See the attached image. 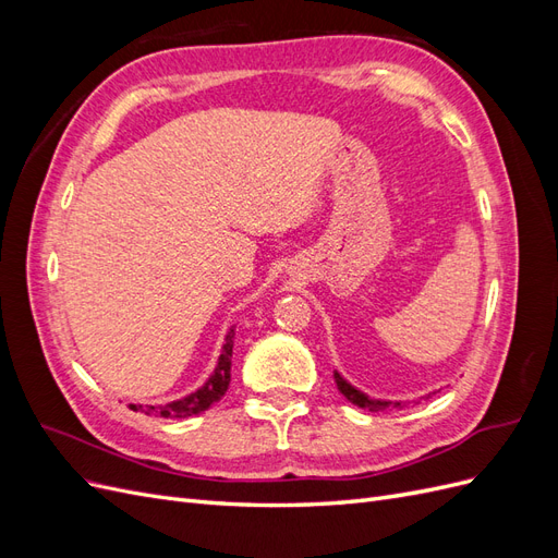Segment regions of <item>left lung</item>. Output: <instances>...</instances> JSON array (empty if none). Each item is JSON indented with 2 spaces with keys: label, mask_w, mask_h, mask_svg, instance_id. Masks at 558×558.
Here are the masks:
<instances>
[{
  "label": "left lung",
  "mask_w": 558,
  "mask_h": 558,
  "mask_svg": "<svg viewBox=\"0 0 558 558\" xmlns=\"http://www.w3.org/2000/svg\"><path fill=\"white\" fill-rule=\"evenodd\" d=\"M335 384H337V388H340V393H342L349 402L356 404V408L369 410V412L402 410V408H408V404H410V400H381V398L367 396V393H363V391H361V388H356L353 384H349L340 373H337V369H335ZM433 393H435V391H433ZM433 393H428V396H424V398H430Z\"/></svg>",
  "instance_id": "obj_1"
}]
</instances>
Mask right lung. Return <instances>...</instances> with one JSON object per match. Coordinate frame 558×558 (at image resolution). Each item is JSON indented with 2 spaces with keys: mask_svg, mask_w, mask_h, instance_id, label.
<instances>
[{
  "mask_svg": "<svg viewBox=\"0 0 558 558\" xmlns=\"http://www.w3.org/2000/svg\"><path fill=\"white\" fill-rule=\"evenodd\" d=\"M232 344H234V326L226 335V342L221 347V356L216 361L214 373L209 379L202 384L197 391L183 396L179 400L165 402V404H130L134 412H144L148 416H165V418H185L195 416L209 410L214 402L221 400L230 386V365H232Z\"/></svg>",
  "mask_w": 558,
  "mask_h": 558,
  "instance_id": "right-lung-1",
  "label": "right lung"
}]
</instances>
